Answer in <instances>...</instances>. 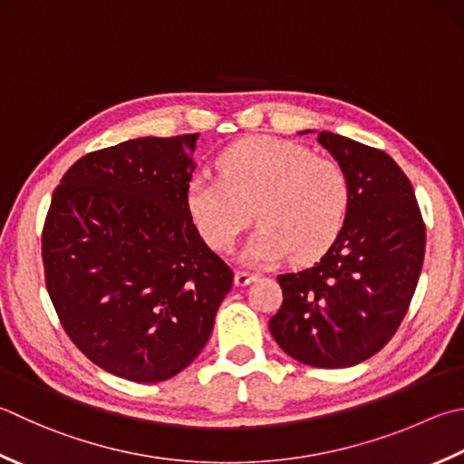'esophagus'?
<instances>
[{"instance_id": "esophagus-1", "label": "esophagus", "mask_w": 464, "mask_h": 464, "mask_svg": "<svg viewBox=\"0 0 464 464\" xmlns=\"http://www.w3.org/2000/svg\"><path fill=\"white\" fill-rule=\"evenodd\" d=\"M252 281H256V275L246 273V270H236V273H234V283H236V286H246V285H250Z\"/></svg>"}]
</instances>
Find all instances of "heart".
<instances>
[{
    "mask_svg": "<svg viewBox=\"0 0 464 464\" xmlns=\"http://www.w3.org/2000/svg\"><path fill=\"white\" fill-rule=\"evenodd\" d=\"M220 179L191 178L186 209L199 238L216 252H230L258 222L242 250L248 265L266 266L288 255L311 262L334 246L343 230L352 188L345 169L327 157L285 139H252L218 160Z\"/></svg>",
    "mask_w": 464,
    "mask_h": 464,
    "instance_id": "1",
    "label": "heart"
}]
</instances>
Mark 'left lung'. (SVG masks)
Segmentation results:
<instances>
[{"label": "left lung", "mask_w": 464, "mask_h": 464, "mask_svg": "<svg viewBox=\"0 0 464 464\" xmlns=\"http://www.w3.org/2000/svg\"><path fill=\"white\" fill-rule=\"evenodd\" d=\"M317 141L347 173L349 214L319 262L278 275L283 304L268 329L296 362L352 368L378 353L404 319L420 278L426 228L412 183L388 153L329 130Z\"/></svg>", "instance_id": "left-lung-1"}]
</instances>
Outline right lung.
Wrapping results in <instances>:
<instances>
[{
	"instance_id": "obj_1",
	"label": "right lung",
	"mask_w": 464,
	"mask_h": 464,
	"mask_svg": "<svg viewBox=\"0 0 464 464\" xmlns=\"http://www.w3.org/2000/svg\"><path fill=\"white\" fill-rule=\"evenodd\" d=\"M198 133L92 151L52 194L46 288L66 335L104 372L169 380L196 360L234 273L186 209Z\"/></svg>"
}]
</instances>
